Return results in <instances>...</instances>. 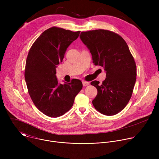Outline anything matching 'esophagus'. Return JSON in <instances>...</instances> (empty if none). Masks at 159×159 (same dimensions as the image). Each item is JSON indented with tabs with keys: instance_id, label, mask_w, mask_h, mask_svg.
<instances>
[{
	"instance_id": "1",
	"label": "esophagus",
	"mask_w": 159,
	"mask_h": 159,
	"mask_svg": "<svg viewBox=\"0 0 159 159\" xmlns=\"http://www.w3.org/2000/svg\"><path fill=\"white\" fill-rule=\"evenodd\" d=\"M82 84L84 86H87V85H89V82H88L87 81H82Z\"/></svg>"
}]
</instances>
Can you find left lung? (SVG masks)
<instances>
[{"label": "left lung", "instance_id": "obj_1", "mask_svg": "<svg viewBox=\"0 0 159 159\" xmlns=\"http://www.w3.org/2000/svg\"><path fill=\"white\" fill-rule=\"evenodd\" d=\"M80 38L93 56V63L104 68L106 78L101 84L93 81L98 94L93 101L96 109L107 116L116 115L128 103L137 79V66L124 39L105 30L82 32Z\"/></svg>", "mask_w": 159, "mask_h": 159}]
</instances>
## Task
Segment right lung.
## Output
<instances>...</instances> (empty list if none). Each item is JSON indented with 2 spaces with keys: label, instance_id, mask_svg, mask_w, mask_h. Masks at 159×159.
<instances>
[{
  "label": "right lung",
  "instance_id": "add662e5",
  "mask_svg": "<svg viewBox=\"0 0 159 159\" xmlns=\"http://www.w3.org/2000/svg\"><path fill=\"white\" fill-rule=\"evenodd\" d=\"M80 32L52 27L41 33L29 51L25 72L28 93L35 106L49 117L69 111L82 89L79 79L59 84L55 75L57 66Z\"/></svg>",
  "mask_w": 159,
  "mask_h": 159
}]
</instances>
